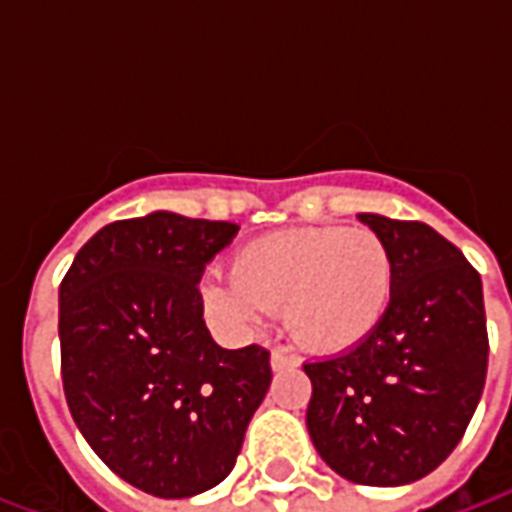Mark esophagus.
Here are the masks:
<instances>
[{"label": "esophagus", "instance_id": "obj_1", "mask_svg": "<svg viewBox=\"0 0 512 512\" xmlns=\"http://www.w3.org/2000/svg\"><path fill=\"white\" fill-rule=\"evenodd\" d=\"M296 365H299V359L293 354H288L285 348H274V351H271V367H274V370H288V367Z\"/></svg>", "mask_w": 512, "mask_h": 512}]
</instances>
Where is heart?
I'll use <instances>...</instances> for the list:
<instances>
[{
  "label": "heart",
  "instance_id": "heart-1",
  "mask_svg": "<svg viewBox=\"0 0 512 512\" xmlns=\"http://www.w3.org/2000/svg\"><path fill=\"white\" fill-rule=\"evenodd\" d=\"M397 266L384 235L367 227H299L246 241L233 277L202 279V307L219 329L244 332L282 310L288 334L307 351L340 354L384 323Z\"/></svg>",
  "mask_w": 512,
  "mask_h": 512
}]
</instances>
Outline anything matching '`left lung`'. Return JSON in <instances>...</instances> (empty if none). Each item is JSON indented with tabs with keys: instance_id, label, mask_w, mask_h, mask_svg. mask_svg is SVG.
<instances>
[{
	"instance_id": "left-lung-1",
	"label": "left lung",
	"mask_w": 512,
	"mask_h": 512,
	"mask_svg": "<svg viewBox=\"0 0 512 512\" xmlns=\"http://www.w3.org/2000/svg\"><path fill=\"white\" fill-rule=\"evenodd\" d=\"M395 255L392 307L367 340L304 362L307 428L334 472L362 485H406L450 455L488 373L483 282L425 222L359 213Z\"/></svg>"
}]
</instances>
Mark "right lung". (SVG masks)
I'll return each instance as SVG.
<instances>
[{
	"label": "right lung",
	"mask_w": 512,
	"mask_h": 512,
	"mask_svg": "<svg viewBox=\"0 0 512 512\" xmlns=\"http://www.w3.org/2000/svg\"><path fill=\"white\" fill-rule=\"evenodd\" d=\"M238 224L156 211L79 249L60 285L62 389L95 455L145 494L186 499L233 472L271 384L263 345L227 351L202 318L205 266Z\"/></svg>",
	"instance_id": "1"
}]
</instances>
